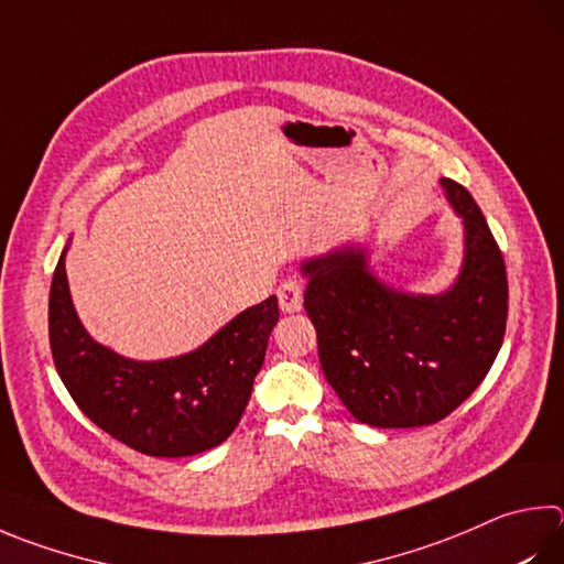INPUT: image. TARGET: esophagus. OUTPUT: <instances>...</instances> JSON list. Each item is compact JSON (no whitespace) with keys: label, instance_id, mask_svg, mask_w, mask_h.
Segmentation results:
<instances>
[{"label":"esophagus","instance_id":"esophagus-1","mask_svg":"<svg viewBox=\"0 0 564 564\" xmlns=\"http://www.w3.org/2000/svg\"><path fill=\"white\" fill-rule=\"evenodd\" d=\"M279 305L283 313H299L303 308V285L299 281H283L279 285Z\"/></svg>","mask_w":564,"mask_h":564}]
</instances>
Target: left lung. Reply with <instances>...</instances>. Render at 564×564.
<instances>
[{
  "label": "left lung",
  "instance_id": "1",
  "mask_svg": "<svg viewBox=\"0 0 564 564\" xmlns=\"http://www.w3.org/2000/svg\"><path fill=\"white\" fill-rule=\"evenodd\" d=\"M464 221V263L444 293L382 283L360 243L301 263L305 313L335 394L357 422L412 429L442 422L484 382L503 345L506 261L466 187L442 177Z\"/></svg>",
  "mask_w": 564,
  "mask_h": 564
}]
</instances>
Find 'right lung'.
I'll return each mask as SVG.
<instances>
[{"label": "right lung", "mask_w": 564, "mask_h": 564, "mask_svg": "<svg viewBox=\"0 0 564 564\" xmlns=\"http://www.w3.org/2000/svg\"><path fill=\"white\" fill-rule=\"evenodd\" d=\"M61 251L48 293L56 372L90 422L140 454L182 458L227 442L249 404L265 345L279 323L275 295L251 305L197 350L130 360L96 343L78 321Z\"/></svg>", "instance_id": "right-lung-1"}]
</instances>
